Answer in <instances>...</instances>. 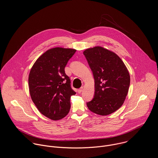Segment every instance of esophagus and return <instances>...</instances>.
Masks as SVG:
<instances>
[{
	"instance_id": "34e87169",
	"label": "esophagus",
	"mask_w": 158,
	"mask_h": 158,
	"mask_svg": "<svg viewBox=\"0 0 158 158\" xmlns=\"http://www.w3.org/2000/svg\"><path fill=\"white\" fill-rule=\"evenodd\" d=\"M83 87H81L79 89H78V92L81 93L83 91Z\"/></svg>"
}]
</instances>
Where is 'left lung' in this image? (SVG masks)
Returning a JSON list of instances; mask_svg holds the SVG:
<instances>
[{
	"label": "left lung",
	"instance_id": "obj_1",
	"mask_svg": "<svg viewBox=\"0 0 158 158\" xmlns=\"http://www.w3.org/2000/svg\"><path fill=\"white\" fill-rule=\"evenodd\" d=\"M95 81L93 99L87 103L90 111L107 115L119 109L126 98L130 84L128 70L115 53L97 46L83 52Z\"/></svg>",
	"mask_w": 158,
	"mask_h": 158
}]
</instances>
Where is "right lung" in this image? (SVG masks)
Returning a JSON list of instances; mask_svg holds the SVG:
<instances>
[{
	"instance_id": "add662e5",
	"label": "right lung",
	"mask_w": 158,
	"mask_h": 158,
	"mask_svg": "<svg viewBox=\"0 0 158 158\" xmlns=\"http://www.w3.org/2000/svg\"><path fill=\"white\" fill-rule=\"evenodd\" d=\"M75 52L73 48H50L38 58L29 73L32 101L40 113L53 120L61 119L68 114L70 97L76 94L64 71Z\"/></svg>"
}]
</instances>
